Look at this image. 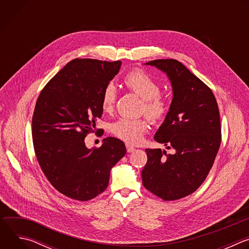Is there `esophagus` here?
<instances>
[{"mask_svg":"<svg viewBox=\"0 0 249 249\" xmlns=\"http://www.w3.org/2000/svg\"><path fill=\"white\" fill-rule=\"evenodd\" d=\"M126 149H127V152H128V153H132V152L135 151V148L132 147V146H130L129 144L126 145Z\"/></svg>","mask_w":249,"mask_h":249,"instance_id":"1","label":"esophagus"}]
</instances>
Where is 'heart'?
I'll use <instances>...</instances> for the list:
<instances>
[{
  "instance_id": "b5f03b06",
  "label": "heart",
  "mask_w": 249,
  "mask_h": 249,
  "mask_svg": "<svg viewBox=\"0 0 249 249\" xmlns=\"http://www.w3.org/2000/svg\"><path fill=\"white\" fill-rule=\"evenodd\" d=\"M125 86L143 99L141 111L153 122H161L168 113L169 103L165 96L160 93V85L150 74L142 69L131 70L124 77ZM117 98V89L113 83H108L102 90L101 106L105 112H111ZM112 133L129 145H139L148 131L145 119L121 118L111 127Z\"/></svg>"
}]
</instances>
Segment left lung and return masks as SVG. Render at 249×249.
<instances>
[{"label":"left lung","instance_id":"obj_1","mask_svg":"<svg viewBox=\"0 0 249 249\" xmlns=\"http://www.w3.org/2000/svg\"><path fill=\"white\" fill-rule=\"evenodd\" d=\"M146 65L162 71L171 83L172 101L155 140L175 153L147 149L142 180L162 200H177L199 188L215 161L222 139L218 103L211 89L177 60Z\"/></svg>","mask_w":249,"mask_h":249}]
</instances>
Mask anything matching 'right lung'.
Here are the masks:
<instances>
[{"label": "right lung", "mask_w": 249, "mask_h": 249, "mask_svg": "<svg viewBox=\"0 0 249 249\" xmlns=\"http://www.w3.org/2000/svg\"><path fill=\"white\" fill-rule=\"evenodd\" d=\"M121 64L72 60L47 83L35 104L31 130L35 155L52 186L71 199L84 202L102 193L111 168L126 154L123 142L113 137L96 149L85 144L103 112L102 90Z\"/></svg>", "instance_id": "add662e5"}]
</instances>
